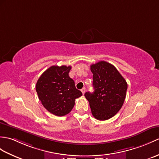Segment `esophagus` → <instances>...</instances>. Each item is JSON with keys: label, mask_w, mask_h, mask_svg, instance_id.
Instances as JSON below:
<instances>
[{"label": "esophagus", "mask_w": 159, "mask_h": 159, "mask_svg": "<svg viewBox=\"0 0 159 159\" xmlns=\"http://www.w3.org/2000/svg\"><path fill=\"white\" fill-rule=\"evenodd\" d=\"M81 92H82L83 94H84V92H85V88H83L82 89H81Z\"/></svg>", "instance_id": "34e87169"}]
</instances>
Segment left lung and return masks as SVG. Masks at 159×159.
<instances>
[{
    "instance_id": "left-lung-1",
    "label": "left lung",
    "mask_w": 159,
    "mask_h": 159,
    "mask_svg": "<svg viewBox=\"0 0 159 159\" xmlns=\"http://www.w3.org/2000/svg\"><path fill=\"white\" fill-rule=\"evenodd\" d=\"M93 93L86 92L91 113L95 119L106 120L113 117L123 105L127 83L114 66L105 61L91 66Z\"/></svg>"
}]
</instances>
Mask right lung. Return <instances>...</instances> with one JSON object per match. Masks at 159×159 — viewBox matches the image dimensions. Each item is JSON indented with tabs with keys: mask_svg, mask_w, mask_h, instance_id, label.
<instances>
[{
	"mask_svg": "<svg viewBox=\"0 0 159 159\" xmlns=\"http://www.w3.org/2000/svg\"><path fill=\"white\" fill-rule=\"evenodd\" d=\"M71 66H52L44 72L36 84V91L43 106L58 116L70 112L75 99L82 95L69 76Z\"/></svg>",
	"mask_w": 159,
	"mask_h": 159,
	"instance_id": "add662e5",
	"label": "right lung"
}]
</instances>
